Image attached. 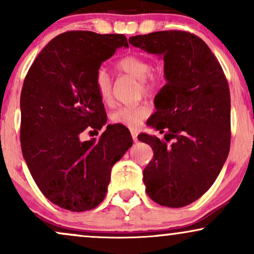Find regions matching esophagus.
<instances>
[{"label":"esophagus","instance_id":"34e87169","mask_svg":"<svg viewBox=\"0 0 254 254\" xmlns=\"http://www.w3.org/2000/svg\"><path fill=\"white\" fill-rule=\"evenodd\" d=\"M130 134H132V137L134 141H137V130L136 129H130Z\"/></svg>","mask_w":254,"mask_h":254}]
</instances>
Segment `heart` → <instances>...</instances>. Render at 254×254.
Instances as JSON below:
<instances>
[{
  "label": "heart",
  "instance_id": "1",
  "mask_svg": "<svg viewBox=\"0 0 254 254\" xmlns=\"http://www.w3.org/2000/svg\"><path fill=\"white\" fill-rule=\"evenodd\" d=\"M115 68L120 73L127 74L139 80L140 89L143 94H151L161 84L162 77L153 70L147 59L139 55H126L115 62ZM94 86L103 105H112V79L105 69H99L94 77ZM151 114L148 106H127L120 107L111 114V121L129 128H136Z\"/></svg>",
  "mask_w": 254,
  "mask_h": 254
}]
</instances>
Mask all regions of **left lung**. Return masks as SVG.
Wrapping results in <instances>:
<instances>
[{
  "label": "left lung",
  "mask_w": 254,
  "mask_h": 254,
  "mask_svg": "<svg viewBox=\"0 0 254 254\" xmlns=\"http://www.w3.org/2000/svg\"><path fill=\"white\" fill-rule=\"evenodd\" d=\"M129 43L164 56L167 80L147 121L165 139L137 135L154 153L143 170L146 193L161 206L184 207L207 192L230 152L226 76L208 46L189 31H155L129 37Z\"/></svg>",
  "instance_id": "1"
}]
</instances>
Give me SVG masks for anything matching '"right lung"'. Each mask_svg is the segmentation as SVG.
<instances>
[{"instance_id": "add662e5", "label": "right lung", "mask_w": 254, "mask_h": 254, "mask_svg": "<svg viewBox=\"0 0 254 254\" xmlns=\"http://www.w3.org/2000/svg\"><path fill=\"white\" fill-rule=\"evenodd\" d=\"M121 34L71 30L54 37L30 65L21 92V148L31 177L47 199L71 212L105 199L112 167L132 146L125 126L108 125L94 86L95 73L118 48Z\"/></svg>"}]
</instances>
